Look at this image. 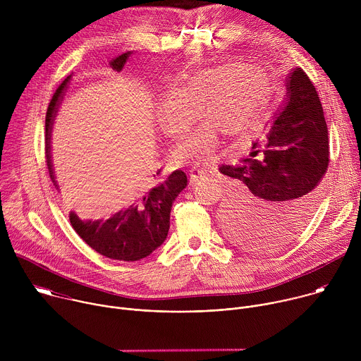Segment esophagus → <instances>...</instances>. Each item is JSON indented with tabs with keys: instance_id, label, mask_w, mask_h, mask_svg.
<instances>
[{
	"instance_id": "1",
	"label": "esophagus",
	"mask_w": 361,
	"mask_h": 361,
	"mask_svg": "<svg viewBox=\"0 0 361 361\" xmlns=\"http://www.w3.org/2000/svg\"><path fill=\"white\" fill-rule=\"evenodd\" d=\"M205 176H207V173H205L202 169H192L191 173H190L191 183H197V181L202 180Z\"/></svg>"
}]
</instances>
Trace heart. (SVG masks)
<instances>
[{
    "label": "heart",
    "mask_w": 361,
    "mask_h": 361,
    "mask_svg": "<svg viewBox=\"0 0 361 361\" xmlns=\"http://www.w3.org/2000/svg\"><path fill=\"white\" fill-rule=\"evenodd\" d=\"M271 95L270 75L244 63H230L198 71L176 87L160 104L166 133L183 138L201 117L210 116L177 148L180 164L205 166L219 156L221 131L231 137L247 134L260 121Z\"/></svg>",
    "instance_id": "obj_1"
}]
</instances>
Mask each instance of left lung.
Segmentation results:
<instances>
[{"mask_svg": "<svg viewBox=\"0 0 361 361\" xmlns=\"http://www.w3.org/2000/svg\"><path fill=\"white\" fill-rule=\"evenodd\" d=\"M330 161L329 131L319 94L300 68L287 81V99L250 157L220 173L241 183L224 210L230 237L255 251H274L308 223Z\"/></svg>", "mask_w": 361, "mask_h": 361, "instance_id": "1", "label": "left lung"}]
</instances>
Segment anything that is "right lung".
<instances>
[{"mask_svg":"<svg viewBox=\"0 0 361 361\" xmlns=\"http://www.w3.org/2000/svg\"><path fill=\"white\" fill-rule=\"evenodd\" d=\"M130 53H124L113 60L110 66L121 71ZM70 78L71 75L56 90L45 116V152L51 177H53V170H51L49 156V133L56 116L57 102ZM161 171L163 169L159 170L157 176H160ZM187 184V174L181 170H176L154 184L152 188L135 197L126 210L118 212L106 221H81L77 214L71 213L70 223L82 241L98 254L109 257L111 260L138 262L164 243L170 228L173 201Z\"/></svg>","mask_w":361,"mask_h":361,"instance_id":"1","label":"right lung"}]
</instances>
